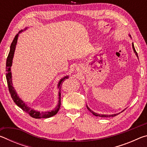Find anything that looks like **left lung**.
I'll use <instances>...</instances> for the list:
<instances>
[{
  "label": "left lung",
  "mask_w": 147,
  "mask_h": 147,
  "mask_svg": "<svg viewBox=\"0 0 147 147\" xmlns=\"http://www.w3.org/2000/svg\"><path fill=\"white\" fill-rule=\"evenodd\" d=\"M129 36H130V38H131L130 35H129ZM132 48H133L134 53H135L136 56L138 57V58L139 59L138 53H137L136 49H135V48H134V43H132ZM86 107H87V108H88V110H89V111H90L91 113H92L94 116H96V117H115V116H116L117 115H118V114H119V113H116V114H112V115H102V114H98V113H95V112H94L93 111H92L91 109L90 108H89V107L88 106V105H86ZM124 110H123V111H124ZM121 112H122V111H121Z\"/></svg>",
  "instance_id": "1"
}]
</instances>
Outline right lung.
Segmentation results:
<instances>
[{
  "mask_svg": "<svg viewBox=\"0 0 147 147\" xmlns=\"http://www.w3.org/2000/svg\"><path fill=\"white\" fill-rule=\"evenodd\" d=\"M27 28H24V30H26ZM23 30L19 31V32L17 34L15 38L13 39V41L11 44L10 46V50H9V53L8 54V58L6 59V71L7 73L6 74V77L7 80V83H8V86L9 89V91L10 93L12 99H13L14 102L16 103L17 106H18L19 108H21L23 111H25V112L28 113L32 117L35 118V119H41V118H49L51 117L54 115H55L58 112L59 108H60L61 106V86L60 84L62 81H63L65 79H67L69 78V76H64L63 78H61L60 80L59 81L58 84V88H59V100L58 105L56 106L55 109L54 110L52 111H45V112H40V111H38L37 110H35V109L30 108V107L26 105L25 102H24L23 100H22L21 98L19 97L18 94L17 93L16 91L15 90V89L13 86V84H12V76H11V67L12 65V61H13V58L14 56V53L15 50H16L17 39H18L19 34L21 33Z\"/></svg>",
  "mask_w": 147,
  "mask_h": 147,
  "instance_id": "1",
  "label": "right lung"
}]
</instances>
